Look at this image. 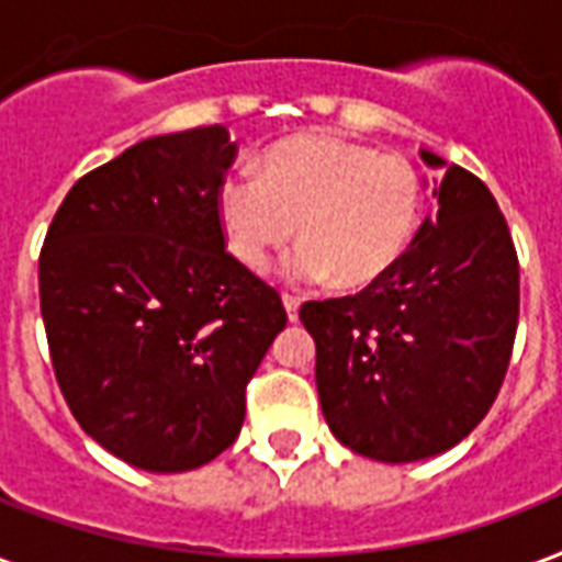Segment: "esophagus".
<instances>
[{
    "mask_svg": "<svg viewBox=\"0 0 562 562\" xmlns=\"http://www.w3.org/2000/svg\"><path fill=\"white\" fill-rule=\"evenodd\" d=\"M282 306H285V312H289V321H297L300 297H294V294H282Z\"/></svg>",
    "mask_w": 562,
    "mask_h": 562,
    "instance_id": "obj_1",
    "label": "esophagus"
}]
</instances>
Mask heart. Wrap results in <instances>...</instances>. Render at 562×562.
<instances>
[{
	"label": "heart",
	"mask_w": 562,
	"mask_h": 562,
	"mask_svg": "<svg viewBox=\"0 0 562 562\" xmlns=\"http://www.w3.org/2000/svg\"><path fill=\"white\" fill-rule=\"evenodd\" d=\"M217 221L229 252L250 271H265L297 229L303 244L285 262L291 280L333 277L341 289H362L409 250L422 224V177L397 153L297 135L273 144L259 173L221 179Z\"/></svg>",
	"instance_id": "heart-1"
}]
</instances>
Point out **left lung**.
Here are the masks:
<instances>
[{"label":"left lung","mask_w":562,"mask_h":562,"mask_svg":"<svg viewBox=\"0 0 562 562\" xmlns=\"http://www.w3.org/2000/svg\"><path fill=\"white\" fill-rule=\"evenodd\" d=\"M434 194L436 221L383 280L300 306L329 430L380 462L462 442L498 397L519 327V256L492 191L451 165Z\"/></svg>","instance_id":"obj_1"}]
</instances>
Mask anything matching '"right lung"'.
<instances>
[{
  "label": "right lung",
  "instance_id": "1",
  "mask_svg": "<svg viewBox=\"0 0 562 562\" xmlns=\"http://www.w3.org/2000/svg\"><path fill=\"white\" fill-rule=\"evenodd\" d=\"M235 156L226 126L140 140L85 173L43 238L55 380L81 430L135 469L224 453L289 321L277 289L226 250L217 186Z\"/></svg>",
  "mask_w": 562,
  "mask_h": 562
}]
</instances>
